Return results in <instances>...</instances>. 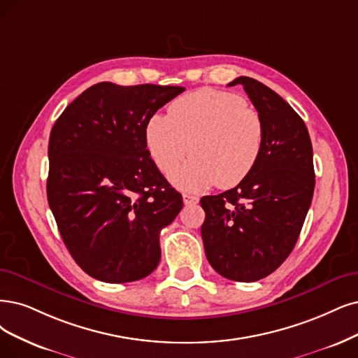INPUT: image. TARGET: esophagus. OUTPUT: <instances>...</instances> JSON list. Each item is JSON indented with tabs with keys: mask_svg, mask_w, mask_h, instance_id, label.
<instances>
[{
	"mask_svg": "<svg viewBox=\"0 0 358 358\" xmlns=\"http://www.w3.org/2000/svg\"><path fill=\"white\" fill-rule=\"evenodd\" d=\"M182 202H184V205H196L197 202H199V197L184 193L182 194Z\"/></svg>",
	"mask_w": 358,
	"mask_h": 358,
	"instance_id": "esophagus-1",
	"label": "esophagus"
}]
</instances>
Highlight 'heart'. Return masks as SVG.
Here are the masks:
<instances>
[{
    "instance_id": "heart-1",
    "label": "heart",
    "mask_w": 358,
    "mask_h": 358,
    "mask_svg": "<svg viewBox=\"0 0 358 358\" xmlns=\"http://www.w3.org/2000/svg\"><path fill=\"white\" fill-rule=\"evenodd\" d=\"M144 137L153 162L164 174L174 169L189 150L193 155L171 174L178 189L203 192L214 184L230 189L257 165L264 124L258 110L241 96L202 88L171 103L168 115L150 116Z\"/></svg>"
}]
</instances>
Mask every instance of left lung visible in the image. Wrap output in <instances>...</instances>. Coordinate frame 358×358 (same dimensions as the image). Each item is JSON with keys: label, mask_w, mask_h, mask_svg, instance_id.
<instances>
[{"label": "left lung", "mask_w": 358, "mask_h": 358, "mask_svg": "<svg viewBox=\"0 0 358 358\" xmlns=\"http://www.w3.org/2000/svg\"><path fill=\"white\" fill-rule=\"evenodd\" d=\"M242 85L261 115L264 144L234 189L203 196L202 239L213 268L234 282H257L292 252L314 193L313 145L301 116L277 92L249 76Z\"/></svg>", "instance_id": "left-lung-1"}]
</instances>
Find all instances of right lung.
Returning <instances> with one entry per match:
<instances>
[{
    "label": "right lung",
    "instance_id": "1",
    "mask_svg": "<svg viewBox=\"0 0 358 358\" xmlns=\"http://www.w3.org/2000/svg\"><path fill=\"white\" fill-rule=\"evenodd\" d=\"M184 90L99 83L51 128L48 205L72 258L97 280L136 282L161 259L159 234L182 197L152 161L144 131Z\"/></svg>",
    "mask_w": 358,
    "mask_h": 358
}]
</instances>
